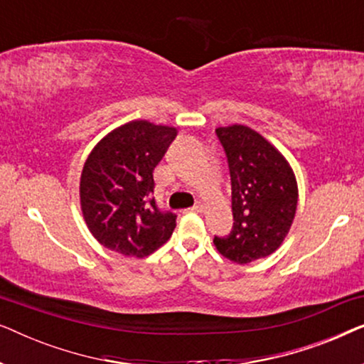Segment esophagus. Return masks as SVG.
<instances>
[{"label":"esophagus","mask_w":364,"mask_h":364,"mask_svg":"<svg viewBox=\"0 0 364 364\" xmlns=\"http://www.w3.org/2000/svg\"><path fill=\"white\" fill-rule=\"evenodd\" d=\"M202 208H203L202 203H196V205L188 208V212H197V213H198V212H202Z\"/></svg>","instance_id":"34e87169"}]
</instances>
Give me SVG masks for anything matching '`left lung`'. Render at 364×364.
<instances>
[{"mask_svg":"<svg viewBox=\"0 0 364 364\" xmlns=\"http://www.w3.org/2000/svg\"><path fill=\"white\" fill-rule=\"evenodd\" d=\"M232 181L233 228L213 245L230 262L245 263L277 252L290 232L298 205L295 172L262 134L242 124L217 127Z\"/></svg>","mask_w":364,"mask_h":364,"instance_id":"left-lung-1","label":"left lung"}]
</instances>
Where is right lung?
<instances>
[{
	"label": "right lung",
	"instance_id": "1",
	"mask_svg": "<svg viewBox=\"0 0 364 364\" xmlns=\"http://www.w3.org/2000/svg\"><path fill=\"white\" fill-rule=\"evenodd\" d=\"M177 136V129L144 119L106 134L84 162L79 200L92 237L124 257L144 258L161 248L177 215L161 212L154 192V168Z\"/></svg>",
	"mask_w": 364,
	"mask_h": 364
}]
</instances>
